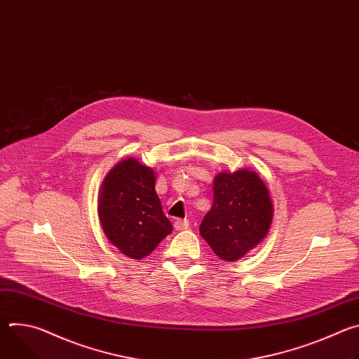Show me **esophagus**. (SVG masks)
Wrapping results in <instances>:
<instances>
[{
  "mask_svg": "<svg viewBox=\"0 0 359 359\" xmlns=\"http://www.w3.org/2000/svg\"><path fill=\"white\" fill-rule=\"evenodd\" d=\"M190 226V222L187 219H177L175 222V229L176 230H186Z\"/></svg>",
  "mask_w": 359,
  "mask_h": 359,
  "instance_id": "1",
  "label": "esophagus"
}]
</instances>
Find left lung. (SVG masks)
<instances>
[{"instance_id":"left-lung-1","label":"left lung","mask_w":359,"mask_h":359,"mask_svg":"<svg viewBox=\"0 0 359 359\" xmlns=\"http://www.w3.org/2000/svg\"><path fill=\"white\" fill-rule=\"evenodd\" d=\"M213 206L200 224L201 237L224 262H236L267 234L273 203L266 183L247 169L215 179Z\"/></svg>"}]
</instances>
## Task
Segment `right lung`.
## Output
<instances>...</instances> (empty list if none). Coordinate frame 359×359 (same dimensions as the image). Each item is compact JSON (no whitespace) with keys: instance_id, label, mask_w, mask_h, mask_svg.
Masks as SVG:
<instances>
[{"instance_id":"1","label":"right lung","mask_w":359,"mask_h":359,"mask_svg":"<svg viewBox=\"0 0 359 359\" xmlns=\"http://www.w3.org/2000/svg\"><path fill=\"white\" fill-rule=\"evenodd\" d=\"M155 173L125 159L107 176L99 197V219L109 241L130 259H143L172 233L155 190Z\"/></svg>"}]
</instances>
